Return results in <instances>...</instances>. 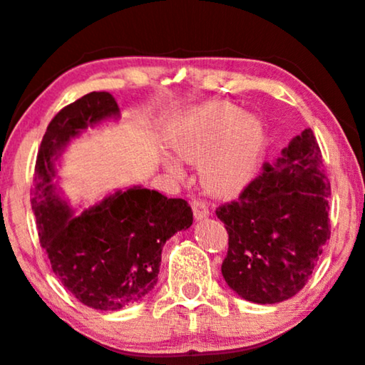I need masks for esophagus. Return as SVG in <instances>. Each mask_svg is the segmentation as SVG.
Wrapping results in <instances>:
<instances>
[{
	"instance_id": "1",
	"label": "esophagus",
	"mask_w": 365,
	"mask_h": 365,
	"mask_svg": "<svg viewBox=\"0 0 365 365\" xmlns=\"http://www.w3.org/2000/svg\"><path fill=\"white\" fill-rule=\"evenodd\" d=\"M192 210H194V216L197 221L209 217V207L204 200H192Z\"/></svg>"
}]
</instances>
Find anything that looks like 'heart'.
<instances>
[{"mask_svg": "<svg viewBox=\"0 0 365 365\" xmlns=\"http://www.w3.org/2000/svg\"><path fill=\"white\" fill-rule=\"evenodd\" d=\"M265 125L231 103H207L180 118L171 135L175 155L200 163V183L209 194L231 197L252 182L265 149ZM171 170L177 168L168 161Z\"/></svg>", "mask_w": 365, "mask_h": 365, "instance_id": "obj_1", "label": "heart"}]
</instances>
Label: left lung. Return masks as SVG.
<instances>
[{
  "label": "left lung",
  "instance_id": "left-lung-1",
  "mask_svg": "<svg viewBox=\"0 0 365 365\" xmlns=\"http://www.w3.org/2000/svg\"><path fill=\"white\" fill-rule=\"evenodd\" d=\"M330 195L322 151L304 129L238 200L216 210L230 235L221 272L232 291L257 304L296 296L330 240Z\"/></svg>",
  "mask_w": 365,
  "mask_h": 365
}]
</instances>
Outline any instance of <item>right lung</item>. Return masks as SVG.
<instances>
[{
	"mask_svg": "<svg viewBox=\"0 0 365 365\" xmlns=\"http://www.w3.org/2000/svg\"><path fill=\"white\" fill-rule=\"evenodd\" d=\"M118 117L107 91L64 107L43 134L34 177L32 209L52 272L78 301L100 311L144 299L158 282L166 240L194 222L187 200L140 185L112 192L76 214L54 182L56 163L73 139Z\"/></svg>",
	"mask_w": 365,
	"mask_h": 365,
	"instance_id": "obj_1",
	"label": "right lung"
}]
</instances>
